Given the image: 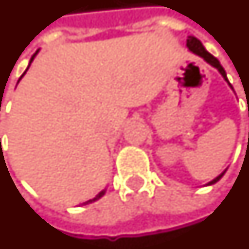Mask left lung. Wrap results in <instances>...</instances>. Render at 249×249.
I'll use <instances>...</instances> for the list:
<instances>
[{
    "label": "left lung",
    "mask_w": 249,
    "mask_h": 249,
    "mask_svg": "<svg viewBox=\"0 0 249 249\" xmlns=\"http://www.w3.org/2000/svg\"><path fill=\"white\" fill-rule=\"evenodd\" d=\"M187 47H189V50H190L191 52L197 53L198 56L203 58L205 60H206V62H208V63L212 64L213 67H215L217 70L220 71V74L224 76V79H225V81L229 83V81H228V78H227V72H225V70H224V67H222L221 64H220V62L217 60V58H214V56H213L212 53H209V52L205 50V47L202 46V43H201V41H199L197 37H194V36H190V37L187 39ZM229 86L232 88V85H231V83H229ZM225 171H227V170H225ZM225 171H224L222 174H220V175H218V177H217L215 179H213L212 182H209L208 185H213V183H215V182H218V180L222 178V175L225 174Z\"/></svg>",
    "instance_id": "obj_1"
}]
</instances>
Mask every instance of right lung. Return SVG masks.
I'll return each mask as SVG.
<instances>
[{
  "mask_svg": "<svg viewBox=\"0 0 249 249\" xmlns=\"http://www.w3.org/2000/svg\"><path fill=\"white\" fill-rule=\"evenodd\" d=\"M36 53H37V52H36ZM36 53H34V56H32V58H31V62H29V64L32 63V60H34V58H35V55H36ZM28 70V69H27ZM25 72H27V71H25ZM25 72H24V74H25ZM24 74H22V75H24ZM21 75V76H22ZM105 191L107 190H102L100 193V194H97V196H95L94 198H93V199H89V201H86V202L83 203V205H88V203H91V202H94V201H97V199H100L101 197H102V196H104V194H105Z\"/></svg>",
  "mask_w": 249,
  "mask_h": 249,
  "instance_id": "obj_1",
  "label": "right lung"
}]
</instances>
